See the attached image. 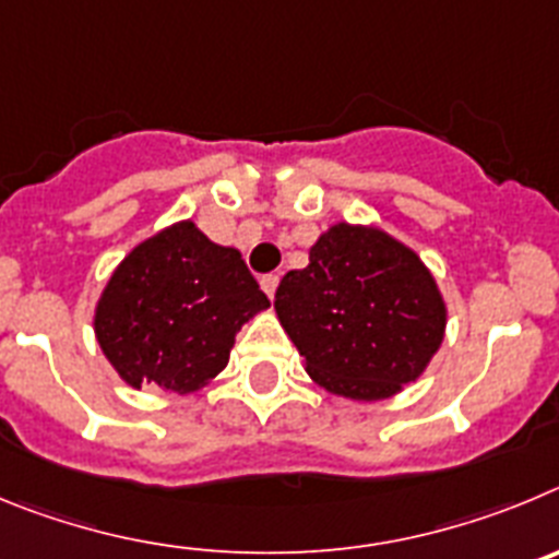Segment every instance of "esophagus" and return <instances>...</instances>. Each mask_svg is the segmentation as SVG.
Wrapping results in <instances>:
<instances>
[{"label": "esophagus", "instance_id": "obj_1", "mask_svg": "<svg viewBox=\"0 0 559 559\" xmlns=\"http://www.w3.org/2000/svg\"><path fill=\"white\" fill-rule=\"evenodd\" d=\"M261 284V289H264V295H267L270 300H273V295H275V289H278V275L275 273H270V275H264V278L259 281Z\"/></svg>", "mask_w": 559, "mask_h": 559}]
</instances>
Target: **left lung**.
Listing matches in <instances>:
<instances>
[{
  "label": "left lung",
  "mask_w": 559,
  "mask_h": 559,
  "mask_svg": "<svg viewBox=\"0 0 559 559\" xmlns=\"http://www.w3.org/2000/svg\"><path fill=\"white\" fill-rule=\"evenodd\" d=\"M275 314L331 395L384 401L420 379L442 345L449 309L420 255L373 225L336 223L289 270Z\"/></svg>",
  "instance_id": "obj_1"
}]
</instances>
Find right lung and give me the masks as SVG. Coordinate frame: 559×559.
<instances>
[{
  "instance_id": "add662e5",
  "label": "right lung",
  "mask_w": 559,
  "mask_h": 559,
  "mask_svg": "<svg viewBox=\"0 0 559 559\" xmlns=\"http://www.w3.org/2000/svg\"><path fill=\"white\" fill-rule=\"evenodd\" d=\"M267 306L242 253L183 219L119 261L94 309V334L124 384L189 395L223 373L239 329Z\"/></svg>"
}]
</instances>
